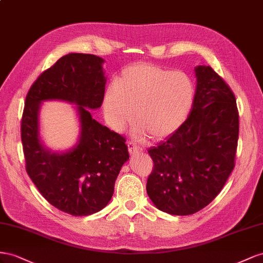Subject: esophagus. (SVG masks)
<instances>
[{"instance_id": "obj_1", "label": "esophagus", "mask_w": 263, "mask_h": 263, "mask_svg": "<svg viewBox=\"0 0 263 263\" xmlns=\"http://www.w3.org/2000/svg\"><path fill=\"white\" fill-rule=\"evenodd\" d=\"M127 148H129L130 154H137V153H139V152L141 151L140 146H138V145H137L136 143H134V142H132V141L127 142Z\"/></svg>"}]
</instances>
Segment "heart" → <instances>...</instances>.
<instances>
[{"label": "heart", "mask_w": 263, "mask_h": 263, "mask_svg": "<svg viewBox=\"0 0 263 263\" xmlns=\"http://www.w3.org/2000/svg\"><path fill=\"white\" fill-rule=\"evenodd\" d=\"M194 96V85L186 73L153 65H133L107 90L104 112L110 125L122 130L131 122L136 109L137 131L162 139L185 122Z\"/></svg>", "instance_id": "obj_1"}]
</instances>
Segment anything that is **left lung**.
Returning a JSON list of instances; mask_svg holds the SVG:
<instances>
[{
  "label": "left lung",
  "instance_id": "left-lung-1",
  "mask_svg": "<svg viewBox=\"0 0 263 263\" xmlns=\"http://www.w3.org/2000/svg\"><path fill=\"white\" fill-rule=\"evenodd\" d=\"M193 109L178 129L147 152L146 192L165 213L192 215L220 193L235 167L239 114L235 93L211 66L195 68Z\"/></svg>",
  "mask_w": 263,
  "mask_h": 263
}]
</instances>
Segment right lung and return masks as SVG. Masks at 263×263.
Returning a JSON list of instances; mask_svg holds the SVG:
<instances>
[{"mask_svg":"<svg viewBox=\"0 0 263 263\" xmlns=\"http://www.w3.org/2000/svg\"><path fill=\"white\" fill-rule=\"evenodd\" d=\"M102 63L98 56L78 52L59 58L29 88L22 116L28 176L50 205L72 216H88L106 207L120 170L129 160L125 138L97 122L86 109L102 104L106 87ZM50 99L79 106L81 138L67 154H50L39 140V104Z\"/></svg>","mask_w":263,"mask_h":263,"instance_id":"1","label":"right lung"}]
</instances>
